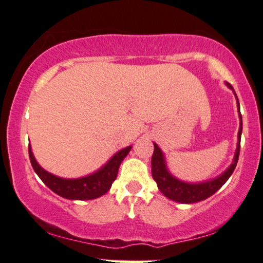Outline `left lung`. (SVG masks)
<instances>
[{
    "mask_svg": "<svg viewBox=\"0 0 263 263\" xmlns=\"http://www.w3.org/2000/svg\"><path fill=\"white\" fill-rule=\"evenodd\" d=\"M228 87L232 88V84L227 83ZM235 93V91H234ZM236 96V94H235ZM238 99V97H236ZM238 106H239V112H240V105L238 100ZM241 132H242V120H241V114H240V128H239V142H238V149H236L235 158H234V162L232 165L228 167L226 173H223L222 175L218 176L217 179L211 180V181L202 182V183H186L180 181V180L173 178L169 173H167L165 163H164V157L162 151L159 149V147L154 143V152L153 156H152V176L156 180L158 189L160 190V192L164 196H166L170 200L181 202V203H195V202L203 201L205 198H208L210 196L219 190L224 183L227 182V180L230 178L234 169H235L236 164H238L239 154H240V138H241Z\"/></svg>",
    "mask_w": 263,
    "mask_h": 263,
    "instance_id": "1",
    "label": "left lung"
}]
</instances>
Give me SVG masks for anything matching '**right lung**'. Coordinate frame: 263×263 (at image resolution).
<instances>
[{"label": "right lung", "mask_w": 263, "mask_h": 263, "mask_svg": "<svg viewBox=\"0 0 263 263\" xmlns=\"http://www.w3.org/2000/svg\"><path fill=\"white\" fill-rule=\"evenodd\" d=\"M131 151V145L126 147L114 156L105 166L101 167L99 172L91 174L89 176L81 179H62L59 176L45 172L39 164L36 163L35 158L31 153L29 145V158L31 166L37 176L43 180V182L51 191L68 200H93L98 198L104 194H106L111 187V183L118 178V172L120 164Z\"/></svg>", "instance_id": "obj_1"}]
</instances>
